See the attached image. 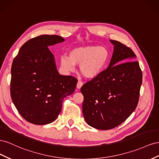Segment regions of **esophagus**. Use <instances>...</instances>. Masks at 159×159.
<instances>
[{
    "label": "esophagus",
    "mask_w": 159,
    "mask_h": 159,
    "mask_svg": "<svg viewBox=\"0 0 159 159\" xmlns=\"http://www.w3.org/2000/svg\"><path fill=\"white\" fill-rule=\"evenodd\" d=\"M83 85V83L82 82V81L79 80L78 83H77V84H76V88L80 89Z\"/></svg>",
    "instance_id": "esophagus-1"
}]
</instances>
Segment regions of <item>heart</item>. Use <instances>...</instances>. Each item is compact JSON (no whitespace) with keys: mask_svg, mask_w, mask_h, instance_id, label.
I'll use <instances>...</instances> for the list:
<instances>
[{"mask_svg":"<svg viewBox=\"0 0 159 159\" xmlns=\"http://www.w3.org/2000/svg\"><path fill=\"white\" fill-rule=\"evenodd\" d=\"M109 58V52L105 47L86 46L71 50L69 57L62 55L61 66L66 72L75 70V65H80V71L86 78L97 76L105 69Z\"/></svg>","mask_w":159,"mask_h":159,"instance_id":"1","label":"heart"}]
</instances>
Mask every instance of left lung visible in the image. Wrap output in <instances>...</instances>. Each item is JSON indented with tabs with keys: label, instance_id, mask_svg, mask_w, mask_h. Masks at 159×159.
I'll use <instances>...</instances> for the list:
<instances>
[{
	"label": "left lung",
	"instance_id": "1",
	"mask_svg": "<svg viewBox=\"0 0 159 159\" xmlns=\"http://www.w3.org/2000/svg\"><path fill=\"white\" fill-rule=\"evenodd\" d=\"M110 41L114 51L108 68L80 89L84 120L100 130L115 128L132 114L138 105L143 80L132 49L116 40Z\"/></svg>",
	"mask_w": 159,
	"mask_h": 159
}]
</instances>
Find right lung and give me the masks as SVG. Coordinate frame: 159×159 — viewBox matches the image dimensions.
I'll list each match as a JSON object with an SVG mask.
<instances>
[{
    "instance_id": "right-lung-1",
    "label": "right lung",
    "mask_w": 159,
    "mask_h": 159,
    "mask_svg": "<svg viewBox=\"0 0 159 159\" xmlns=\"http://www.w3.org/2000/svg\"><path fill=\"white\" fill-rule=\"evenodd\" d=\"M65 41L58 35H40L21 47L11 67V96L17 111L34 125L55 120L66 97L74 93L77 79L61 75L48 47Z\"/></svg>"
}]
</instances>
